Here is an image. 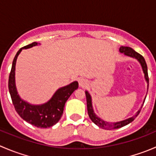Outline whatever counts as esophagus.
<instances>
[{"mask_svg":"<svg viewBox=\"0 0 156 156\" xmlns=\"http://www.w3.org/2000/svg\"><path fill=\"white\" fill-rule=\"evenodd\" d=\"M78 84H79L80 87H84L86 85H87V80L84 79V78H80L79 79H78Z\"/></svg>","mask_w":156,"mask_h":156,"instance_id":"1","label":"esophagus"}]
</instances>
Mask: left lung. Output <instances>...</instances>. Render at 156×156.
<instances>
[{"mask_svg":"<svg viewBox=\"0 0 156 156\" xmlns=\"http://www.w3.org/2000/svg\"><path fill=\"white\" fill-rule=\"evenodd\" d=\"M119 51L121 53H124L125 55H126L127 56H130V57L135 58L136 59H137L138 62L140 63L141 66H142L143 71H144V76H145V79L147 82V91H148V87H149V76H148V69H147V65H146V62L145 61V59L144 58V56L142 55H140V53H138L137 52L135 51L134 50H133L132 48H129V47H123L122 46L120 48H119ZM86 94V98H87V113L88 115H89L90 119H91L93 122H94L95 125H97V126H99L101 128L105 129V130H114V129H118L120 128V127H122L125 125H128L130 122H133L135 119L136 118V116L139 115V113L140 112V110L142 108L144 104V102H145L146 97L144 100V103H143L142 106L141 108L138 110L137 112L132 117L129 118V119H125L124 121H121V122H114V123H109V122H106V121H103V119H101L100 118H99L97 115L94 113V109H93L92 106V100H91V97L90 95V94L88 93V91H85Z\"/></svg>","mask_w":156,"mask_h":156,"instance_id":"8db88e82","label":"left lung"}]
</instances>
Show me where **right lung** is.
Returning a JSON list of instances; mask_svg holds the SVG:
<instances>
[{"instance_id":"1","label":"right lung","mask_w":156,"mask_h":156,"mask_svg":"<svg viewBox=\"0 0 156 156\" xmlns=\"http://www.w3.org/2000/svg\"><path fill=\"white\" fill-rule=\"evenodd\" d=\"M37 42L20 48L12 61V68L9 76L8 87L12 104L19 115L31 125L41 128H47L56 125L61 119L63 113L66 102L72 93L78 89V81H74L69 85L62 87L55 92L52 98L41 105H32L22 100L19 96L15 84V68L17 57L23 49L37 46Z\"/></svg>"}]
</instances>
